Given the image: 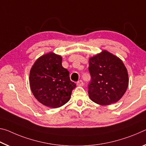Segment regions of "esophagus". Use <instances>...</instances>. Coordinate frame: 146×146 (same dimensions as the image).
Here are the masks:
<instances>
[{
	"instance_id": "esophagus-1",
	"label": "esophagus",
	"mask_w": 146,
	"mask_h": 146,
	"mask_svg": "<svg viewBox=\"0 0 146 146\" xmlns=\"http://www.w3.org/2000/svg\"><path fill=\"white\" fill-rule=\"evenodd\" d=\"M83 84H84V83H83V81L82 80H79L78 82H77V85L78 86H80V87H82V86H83Z\"/></svg>"
}]
</instances>
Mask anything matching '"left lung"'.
Returning a JSON list of instances; mask_svg holds the SVG:
<instances>
[{"label": "left lung", "mask_w": 146, "mask_h": 146, "mask_svg": "<svg viewBox=\"0 0 146 146\" xmlns=\"http://www.w3.org/2000/svg\"><path fill=\"white\" fill-rule=\"evenodd\" d=\"M91 80L89 96L101 106L114 104L125 94L129 84L127 68L120 59L106 50L89 59Z\"/></svg>", "instance_id": "8db88e82"}]
</instances>
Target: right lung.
Masks as SVG:
<instances>
[{
	"label": "right lung",
	"instance_id": "right-lung-1",
	"mask_svg": "<svg viewBox=\"0 0 146 146\" xmlns=\"http://www.w3.org/2000/svg\"><path fill=\"white\" fill-rule=\"evenodd\" d=\"M30 85L35 98L44 106L57 108L67 103L76 87L69 72L62 66V57L53 52L40 56L30 72Z\"/></svg>",
	"mask_w": 146,
	"mask_h": 146
}]
</instances>
